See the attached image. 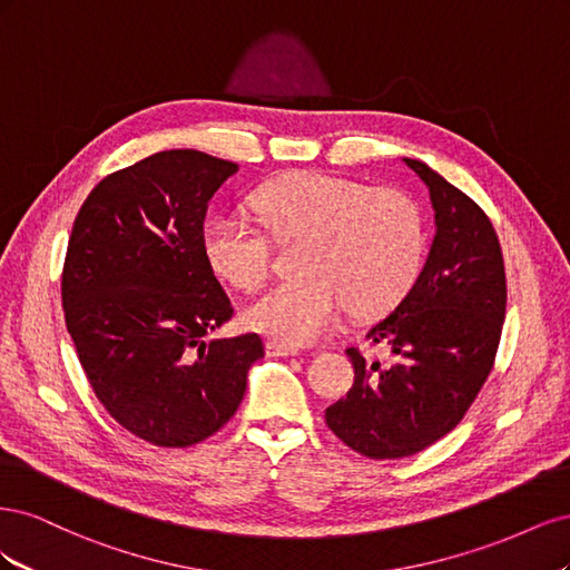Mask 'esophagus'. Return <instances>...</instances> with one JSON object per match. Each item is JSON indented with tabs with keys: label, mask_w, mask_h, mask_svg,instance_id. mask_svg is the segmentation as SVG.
I'll return each mask as SVG.
<instances>
[{
	"label": "esophagus",
	"mask_w": 570,
	"mask_h": 570,
	"mask_svg": "<svg viewBox=\"0 0 570 570\" xmlns=\"http://www.w3.org/2000/svg\"><path fill=\"white\" fill-rule=\"evenodd\" d=\"M266 352H268V356H297L299 354L297 347H292V344H283L278 340H268Z\"/></svg>",
	"instance_id": "1"
}]
</instances>
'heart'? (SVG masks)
Instances as JSON below:
<instances>
[{
    "mask_svg": "<svg viewBox=\"0 0 570 570\" xmlns=\"http://www.w3.org/2000/svg\"><path fill=\"white\" fill-rule=\"evenodd\" d=\"M252 206L271 235L304 237L299 278L271 287L247 308V323L283 344L302 347L331 333L344 302L354 314L385 312L421 271V214L396 189L297 170L256 189ZM202 245L214 273L237 289L252 292L268 278V237L252 220L214 216Z\"/></svg>",
    "mask_w": 570,
    "mask_h": 570,
    "instance_id": "1",
    "label": "heart"
}]
</instances>
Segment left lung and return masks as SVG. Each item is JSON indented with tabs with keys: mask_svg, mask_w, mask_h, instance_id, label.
<instances>
[{
	"mask_svg": "<svg viewBox=\"0 0 570 570\" xmlns=\"http://www.w3.org/2000/svg\"><path fill=\"white\" fill-rule=\"evenodd\" d=\"M402 161L430 193L433 245L402 302L368 331L390 361L347 350L354 385L325 409L327 428L371 459L416 454L450 433L488 381L507 314L502 247L485 212L428 164Z\"/></svg>",
	"mask_w": 570,
	"mask_h": 570,
	"instance_id": "obj_1",
	"label": "left lung"
}]
</instances>
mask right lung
Listing matches in <instances>:
<instances>
[{
  "label": "right lung",
  "mask_w": 570,
  "mask_h": 570,
  "mask_svg": "<svg viewBox=\"0 0 570 570\" xmlns=\"http://www.w3.org/2000/svg\"><path fill=\"white\" fill-rule=\"evenodd\" d=\"M237 164L157 151L107 176L80 206L61 275L66 327L111 416L145 442L189 446L243 402L256 333L206 342L233 316L204 256L209 199Z\"/></svg>",
  "instance_id": "obj_1"
}]
</instances>
